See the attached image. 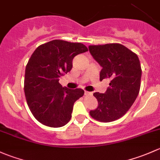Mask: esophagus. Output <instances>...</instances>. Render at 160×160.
Instances as JSON below:
<instances>
[{"mask_svg":"<svg viewBox=\"0 0 160 160\" xmlns=\"http://www.w3.org/2000/svg\"><path fill=\"white\" fill-rule=\"evenodd\" d=\"M84 95H85V96H91V95H93V93H92V92L85 91V92H84Z\"/></svg>","mask_w":160,"mask_h":160,"instance_id":"obj_1","label":"esophagus"}]
</instances>
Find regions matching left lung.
I'll return each instance as SVG.
<instances>
[{"label":"left lung","mask_w":160,"mask_h":160,"mask_svg":"<svg viewBox=\"0 0 160 160\" xmlns=\"http://www.w3.org/2000/svg\"><path fill=\"white\" fill-rule=\"evenodd\" d=\"M89 50L102 67L100 80H110L105 93H93L98 107L90 110V116L100 122L118 120L128 111L139 94L142 75L139 58L120 43L93 45L89 46Z\"/></svg>","instance_id":"1"}]
</instances>
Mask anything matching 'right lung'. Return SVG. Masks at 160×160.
<instances>
[{"instance_id": "right-lung-1", "label": "right lung", "mask_w": 160, "mask_h": 160, "mask_svg": "<svg viewBox=\"0 0 160 160\" xmlns=\"http://www.w3.org/2000/svg\"><path fill=\"white\" fill-rule=\"evenodd\" d=\"M87 50L83 43L53 40L31 55L25 69L24 93L32 114L42 124L61 127L70 121L73 104L84 91L63 87L59 80L70 71L74 57Z\"/></svg>"}]
</instances>
